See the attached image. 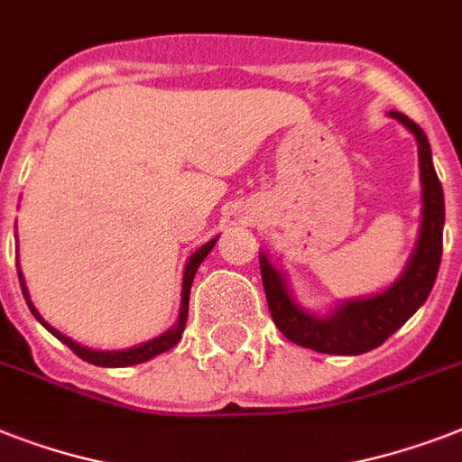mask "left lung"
<instances>
[{
  "label": "left lung",
  "instance_id": "left-lung-1",
  "mask_svg": "<svg viewBox=\"0 0 462 462\" xmlns=\"http://www.w3.org/2000/svg\"><path fill=\"white\" fill-rule=\"evenodd\" d=\"M388 117L398 119L415 136L417 153H420V181H422L420 235L408 263L395 282L376 295L343 300L328 314H311L295 300L285 273L271 263L266 252H259L261 281L266 290L273 323L288 340L309 350L326 352V355H362L379 347L427 302L437 281L441 246H444V189L431 162L427 134L402 112L391 110Z\"/></svg>",
  "mask_w": 462,
  "mask_h": 462
}]
</instances>
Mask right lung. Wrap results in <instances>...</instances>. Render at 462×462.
Returning a JSON list of instances; mask_svg holds the SVG:
<instances>
[{
  "label": "right lung",
  "mask_w": 462,
  "mask_h": 462,
  "mask_svg": "<svg viewBox=\"0 0 462 462\" xmlns=\"http://www.w3.org/2000/svg\"><path fill=\"white\" fill-rule=\"evenodd\" d=\"M217 237H213L210 242H206L203 246H199L191 256H189L187 266H184V278H181V304H180V316H177V321H174L172 328H167L165 333H160L155 336L153 340H146V343L134 345V347H126V350H93V347H86V345H79L76 340L67 337L64 333H60L57 328H52L50 323L38 314V309L35 304L31 302V297H28V288H25L23 273H21V266H18V281H21V292H23L25 302H28V309L32 311V316L38 319L42 326H45L54 337H60L61 343L71 347V350L79 355L81 359L90 362V365L96 366H132V365H141V362H148V359H153L155 355L160 352H167L170 347L180 343L181 333H184V326H187V314H189V292H191V282H194V275L199 271V266L203 263V259L208 256V252L216 246Z\"/></svg>",
  "instance_id": "add662e5"
}]
</instances>
